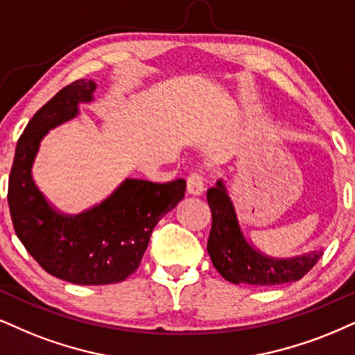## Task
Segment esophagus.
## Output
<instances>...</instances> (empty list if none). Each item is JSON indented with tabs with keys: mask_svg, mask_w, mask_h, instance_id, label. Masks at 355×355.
Here are the masks:
<instances>
[{
	"mask_svg": "<svg viewBox=\"0 0 355 355\" xmlns=\"http://www.w3.org/2000/svg\"><path fill=\"white\" fill-rule=\"evenodd\" d=\"M204 191V179L200 173H191L187 176V192L191 196H200Z\"/></svg>",
	"mask_w": 355,
	"mask_h": 355,
	"instance_id": "obj_1",
	"label": "esophagus"
}]
</instances>
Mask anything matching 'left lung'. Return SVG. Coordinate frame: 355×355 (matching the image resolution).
I'll list each match as a JSON object with an SVG mask.
<instances>
[{
	"label": "left lung",
	"instance_id": "1",
	"mask_svg": "<svg viewBox=\"0 0 355 355\" xmlns=\"http://www.w3.org/2000/svg\"><path fill=\"white\" fill-rule=\"evenodd\" d=\"M207 204L212 214L207 252L212 265L227 282L255 286L298 282L322 257L321 250H314L291 258H273L253 247L245 239L235 205L222 179L207 191Z\"/></svg>",
	"mask_w": 355,
	"mask_h": 355
}]
</instances>
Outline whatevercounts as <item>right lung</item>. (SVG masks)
Listing matches in <instances>:
<instances>
[{
    "mask_svg": "<svg viewBox=\"0 0 355 355\" xmlns=\"http://www.w3.org/2000/svg\"><path fill=\"white\" fill-rule=\"evenodd\" d=\"M97 84L76 80L31 118L16 144L8 186L15 232L29 255L52 277L76 284H110L135 273L164 214L184 198L186 181L157 184L126 178L102 202L69 216L52 207L33 179V164L49 130L78 115Z\"/></svg>",
    "mask_w": 355,
    "mask_h": 355,
    "instance_id": "obj_1",
    "label": "right lung"
}]
</instances>
